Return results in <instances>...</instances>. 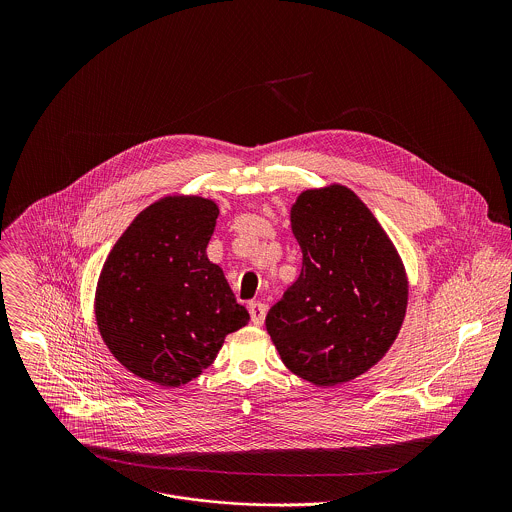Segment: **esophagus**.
Returning a JSON list of instances; mask_svg holds the SVG:
<instances>
[{"instance_id": "esophagus-1", "label": "esophagus", "mask_w": 512, "mask_h": 512, "mask_svg": "<svg viewBox=\"0 0 512 512\" xmlns=\"http://www.w3.org/2000/svg\"><path fill=\"white\" fill-rule=\"evenodd\" d=\"M250 317H252V323L256 325V327H260L262 323H264V319H266V305L264 303H260V301H252L250 303Z\"/></svg>"}]
</instances>
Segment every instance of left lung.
I'll return each mask as SVG.
<instances>
[{"label": "left lung", "instance_id": "1", "mask_svg": "<svg viewBox=\"0 0 512 512\" xmlns=\"http://www.w3.org/2000/svg\"><path fill=\"white\" fill-rule=\"evenodd\" d=\"M299 278L266 329L282 363L315 386L368 372L394 345L408 307L404 262L361 197L341 183L305 189L290 209Z\"/></svg>", "mask_w": 512, "mask_h": 512}]
</instances>
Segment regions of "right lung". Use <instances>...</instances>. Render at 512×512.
<instances>
[{"label":"right lung","instance_id":"obj_1","mask_svg":"<svg viewBox=\"0 0 512 512\" xmlns=\"http://www.w3.org/2000/svg\"><path fill=\"white\" fill-rule=\"evenodd\" d=\"M219 205L167 195L146 207L110 250L94 293L102 341L120 365L165 388L213 365L228 333L250 321L207 256Z\"/></svg>","mask_w":512,"mask_h":512}]
</instances>
